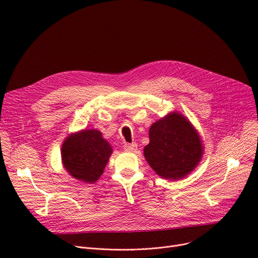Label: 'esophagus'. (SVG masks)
<instances>
[{
    "label": "esophagus",
    "instance_id": "1",
    "mask_svg": "<svg viewBox=\"0 0 258 258\" xmlns=\"http://www.w3.org/2000/svg\"><path fill=\"white\" fill-rule=\"evenodd\" d=\"M138 145L136 143H126L124 144V150L127 152H136Z\"/></svg>",
    "mask_w": 258,
    "mask_h": 258
}]
</instances>
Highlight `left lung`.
<instances>
[{"mask_svg": "<svg viewBox=\"0 0 258 258\" xmlns=\"http://www.w3.org/2000/svg\"><path fill=\"white\" fill-rule=\"evenodd\" d=\"M144 158L159 177L179 181L194 171L204 154L198 131L183 114L170 112L150 127Z\"/></svg>", "mask_w": 258, "mask_h": 258, "instance_id": "8db88e82", "label": "left lung"}]
</instances>
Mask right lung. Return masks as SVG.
Instances as JSON below:
<instances>
[{"instance_id":"1","label":"right lung","mask_w":258,"mask_h":258,"mask_svg":"<svg viewBox=\"0 0 258 258\" xmlns=\"http://www.w3.org/2000/svg\"><path fill=\"white\" fill-rule=\"evenodd\" d=\"M61 162L71 177L92 184L103 173L113 147L98 130H81L70 134L61 145Z\"/></svg>"}]
</instances>
